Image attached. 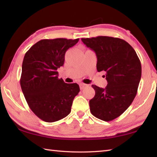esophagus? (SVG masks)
I'll list each match as a JSON object with an SVG mask.
<instances>
[{
	"label": "esophagus",
	"instance_id": "esophagus-1",
	"mask_svg": "<svg viewBox=\"0 0 157 157\" xmlns=\"http://www.w3.org/2000/svg\"><path fill=\"white\" fill-rule=\"evenodd\" d=\"M86 86H88L87 84H82V83H81V84H79V88H80V90H83L84 88H85Z\"/></svg>",
	"mask_w": 157,
	"mask_h": 157
}]
</instances>
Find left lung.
I'll return each mask as SVG.
<instances>
[{
    "instance_id": "8db88e82",
    "label": "left lung",
    "mask_w": 157,
    "mask_h": 157,
    "mask_svg": "<svg viewBox=\"0 0 157 157\" xmlns=\"http://www.w3.org/2000/svg\"><path fill=\"white\" fill-rule=\"evenodd\" d=\"M96 53V69L106 72L105 88L92 85L95 96L89 102L92 114L102 121L118 117L128 109L137 94L142 75L140 61L126 41L109 36L82 38Z\"/></svg>"
}]
</instances>
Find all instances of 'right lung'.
<instances>
[{
  "instance_id": "add662e5",
  "label": "right lung",
  "mask_w": 157,
  "mask_h": 157,
  "mask_svg": "<svg viewBox=\"0 0 157 157\" xmlns=\"http://www.w3.org/2000/svg\"><path fill=\"white\" fill-rule=\"evenodd\" d=\"M79 38L44 39L25 53L20 84L34 114L46 122H55L71 112L73 101L79 92L76 83L67 84L58 78V68L64 64L67 50Z\"/></svg>"
}]
</instances>
